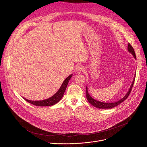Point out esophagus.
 Returning <instances> with one entry per match:
<instances>
[{
  "label": "esophagus",
  "instance_id": "1",
  "mask_svg": "<svg viewBox=\"0 0 147 147\" xmlns=\"http://www.w3.org/2000/svg\"><path fill=\"white\" fill-rule=\"evenodd\" d=\"M84 71V68L83 66L82 65H79L78 67H76V72L78 74H80V73H82V71Z\"/></svg>",
  "mask_w": 147,
  "mask_h": 147
}]
</instances>
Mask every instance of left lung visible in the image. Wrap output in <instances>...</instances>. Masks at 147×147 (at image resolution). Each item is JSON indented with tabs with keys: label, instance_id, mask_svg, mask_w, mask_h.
I'll return each instance as SVG.
<instances>
[{
	"label": "left lung",
	"instance_id": "obj_1",
	"mask_svg": "<svg viewBox=\"0 0 147 147\" xmlns=\"http://www.w3.org/2000/svg\"><path fill=\"white\" fill-rule=\"evenodd\" d=\"M127 50L129 51V52H130L132 55H133V57H134V58L136 59V55H135V52L134 51V49L133 48V47L132 46L130 45V43H129L128 45V47H127ZM135 78L133 80V82L132 83V84L128 90V92H127V94L125 95V96H123V98H122L121 99L119 100L118 101L114 102H110V103H106V102H101L97 101V100L95 99L94 98H93L92 97L90 96V95L89 94L88 91V86H86V98L88 101H89V103H90L92 105L98 108V109H113V108L116 107L117 105H119L120 104H121L122 102H123L124 101L127 99V98L129 96L131 90H132V87L134 86V81H135Z\"/></svg>",
	"mask_w": 147,
	"mask_h": 147
}]
</instances>
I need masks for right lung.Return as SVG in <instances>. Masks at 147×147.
<instances>
[{
	"mask_svg": "<svg viewBox=\"0 0 147 147\" xmlns=\"http://www.w3.org/2000/svg\"><path fill=\"white\" fill-rule=\"evenodd\" d=\"M72 76H73V74H70L68 77V78H67L64 80L63 84H61V86L59 89V90L55 94H54L53 96H52L51 97H50L49 98L44 99V100H41V101H31V100H28L25 98H24L28 102L36 106L46 107V106H51L53 105H55V104L58 103L60 101L61 99L63 98L64 92L65 91V89L67 88V84L69 82V80H70Z\"/></svg>",
	"mask_w": 147,
	"mask_h": 147,
	"instance_id": "obj_1",
	"label": "right lung"
}]
</instances>
